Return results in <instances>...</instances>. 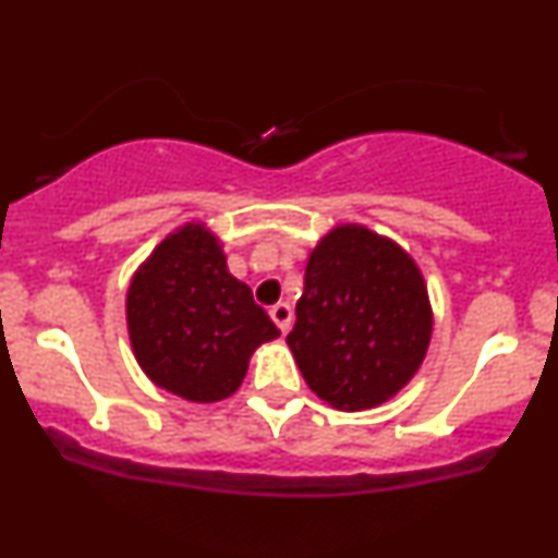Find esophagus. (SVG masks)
Listing matches in <instances>:
<instances>
[{"instance_id": "34e87169", "label": "esophagus", "mask_w": 558, "mask_h": 558, "mask_svg": "<svg viewBox=\"0 0 558 558\" xmlns=\"http://www.w3.org/2000/svg\"><path fill=\"white\" fill-rule=\"evenodd\" d=\"M270 317H272V323H275V325H278V328L286 332L288 328H291V319H293V310H291V306H288V304H286V301H278V304H275V306H270Z\"/></svg>"}]
</instances>
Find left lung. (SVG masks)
I'll return each instance as SVG.
<instances>
[{"instance_id": "8db88e82", "label": "left lung", "mask_w": 558, "mask_h": 558, "mask_svg": "<svg viewBox=\"0 0 558 558\" xmlns=\"http://www.w3.org/2000/svg\"><path fill=\"white\" fill-rule=\"evenodd\" d=\"M430 336L425 275L407 248L360 222L317 241L286 343L319 399L341 412L380 407L417 375Z\"/></svg>"}]
</instances>
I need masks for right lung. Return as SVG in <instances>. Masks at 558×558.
<instances>
[{
  "mask_svg": "<svg viewBox=\"0 0 558 558\" xmlns=\"http://www.w3.org/2000/svg\"><path fill=\"white\" fill-rule=\"evenodd\" d=\"M125 323L144 375L194 403L233 396L254 351L280 336L202 220L178 226L136 267Z\"/></svg>",
  "mask_w": 558,
  "mask_h": 558,
  "instance_id": "right-lung-1",
  "label": "right lung"
}]
</instances>
